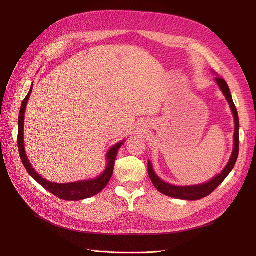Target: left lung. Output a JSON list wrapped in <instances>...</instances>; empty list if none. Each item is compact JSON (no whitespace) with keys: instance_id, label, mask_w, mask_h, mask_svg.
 Masks as SVG:
<instances>
[{"instance_id":"obj_1","label":"left lung","mask_w":256,"mask_h":256,"mask_svg":"<svg viewBox=\"0 0 256 256\" xmlns=\"http://www.w3.org/2000/svg\"><path fill=\"white\" fill-rule=\"evenodd\" d=\"M218 86L220 87L221 91L225 96L228 104H230L232 111L234 117V150L230 158V162L227 163L226 167L224 170L216 178H214L210 182L202 184H197V186H173L164 180H160L154 171L152 165L150 163V160H148V176L154 184V186L156 188V190L160 192L162 194L166 196H170L173 198H178V199H184V200H198L201 198H204L212 194L217 188L223 182V180L227 178L228 174L230 173L232 168L236 165V162L238 160V145H240V138H238V128H240V121H238V115L236 108L234 104L232 98V93L230 91V87H228L227 83L225 82V80L222 78L216 76L214 78Z\"/></svg>"}]
</instances>
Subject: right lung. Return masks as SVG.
Returning a JSON list of instances; mask_svg holds the SVG:
<instances>
[{"mask_svg":"<svg viewBox=\"0 0 256 256\" xmlns=\"http://www.w3.org/2000/svg\"><path fill=\"white\" fill-rule=\"evenodd\" d=\"M32 89H33V86H31V89L28 93V96H26L24 98V100H22L20 111V116H18V152H20L22 162L26 170L28 171L30 176L39 184H42L46 191L50 192L52 194H54L58 198L63 199V200H70V201L76 200L78 201V200H82V199L89 198V197H92L94 195L98 194L102 189H104V186L108 184L110 178H112L117 152H118V150L121 147V145L124 144V140L117 143L113 147H111L110 150L108 152L106 167L104 173L100 174L98 178L89 180H80V182H70V184H55V182H50L46 180V178L40 176L39 174L33 169L32 165L29 162L28 158H26V152H24V112H26V104H28Z\"/></svg>","mask_w":256,"mask_h":256,"instance_id":"1","label":"right lung"}]
</instances>
